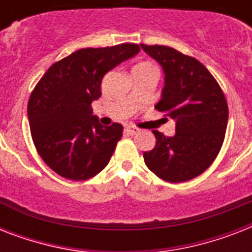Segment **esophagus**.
<instances>
[{
    "label": "esophagus",
    "instance_id": "1",
    "mask_svg": "<svg viewBox=\"0 0 252 252\" xmlns=\"http://www.w3.org/2000/svg\"><path fill=\"white\" fill-rule=\"evenodd\" d=\"M126 132L128 134H136L140 132V129H138L137 126H126Z\"/></svg>",
    "mask_w": 252,
    "mask_h": 252
}]
</instances>
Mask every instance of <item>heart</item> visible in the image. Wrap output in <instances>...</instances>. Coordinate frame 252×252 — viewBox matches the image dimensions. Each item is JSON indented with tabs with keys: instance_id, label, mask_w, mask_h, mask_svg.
Masks as SVG:
<instances>
[{
	"instance_id": "1",
	"label": "heart",
	"mask_w": 252,
	"mask_h": 252,
	"mask_svg": "<svg viewBox=\"0 0 252 252\" xmlns=\"http://www.w3.org/2000/svg\"><path fill=\"white\" fill-rule=\"evenodd\" d=\"M134 70H156V68L152 64H149V63H141V64H138L134 68Z\"/></svg>"
}]
</instances>
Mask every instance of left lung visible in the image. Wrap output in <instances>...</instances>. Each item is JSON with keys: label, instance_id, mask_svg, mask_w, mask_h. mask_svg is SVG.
Listing matches in <instances>:
<instances>
[{"label": "left lung", "instance_id": "8db88e82", "mask_svg": "<svg viewBox=\"0 0 252 252\" xmlns=\"http://www.w3.org/2000/svg\"><path fill=\"white\" fill-rule=\"evenodd\" d=\"M141 48L165 72V87L156 108L175 122L172 137L153 130L156 146L144 153V161L166 182H187L203 174L219 156L229 116L226 98L195 57L166 45L141 44Z\"/></svg>", "mask_w": 252, "mask_h": 252}]
</instances>
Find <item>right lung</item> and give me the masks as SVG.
I'll use <instances>...</instances> for the list:
<instances>
[{
    "label": "right lung",
    "instance_id": "1",
    "mask_svg": "<svg viewBox=\"0 0 252 252\" xmlns=\"http://www.w3.org/2000/svg\"><path fill=\"white\" fill-rule=\"evenodd\" d=\"M138 52L133 43L82 48L55 63L37 82L27 104L30 130L39 156L56 174L86 180L110 162L123 126H100L91 103L102 95L104 74Z\"/></svg>",
    "mask_w": 252,
    "mask_h": 252
}]
</instances>
